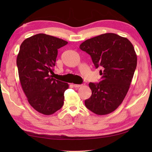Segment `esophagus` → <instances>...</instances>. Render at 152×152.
<instances>
[{
  "mask_svg": "<svg viewBox=\"0 0 152 152\" xmlns=\"http://www.w3.org/2000/svg\"><path fill=\"white\" fill-rule=\"evenodd\" d=\"M73 86L74 88H80V87H81L82 85H79V84H73Z\"/></svg>",
  "mask_w": 152,
  "mask_h": 152,
  "instance_id": "esophagus-1",
  "label": "esophagus"
}]
</instances>
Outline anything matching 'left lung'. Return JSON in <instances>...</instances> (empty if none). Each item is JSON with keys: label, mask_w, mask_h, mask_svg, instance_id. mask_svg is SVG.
Instances as JSON below:
<instances>
[{"label": "left lung", "mask_w": 152, "mask_h": 152, "mask_svg": "<svg viewBox=\"0 0 152 152\" xmlns=\"http://www.w3.org/2000/svg\"><path fill=\"white\" fill-rule=\"evenodd\" d=\"M100 68L101 81L89 83L91 97L85 101L89 110L97 115L114 112L121 104L129 89L137 64L134 47L127 38L105 33L86 40L80 46Z\"/></svg>", "instance_id": "obj_1"}]
</instances>
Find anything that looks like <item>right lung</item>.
<instances>
[{"label": "right lung", "mask_w": 152, "mask_h": 152, "mask_svg": "<svg viewBox=\"0 0 152 152\" xmlns=\"http://www.w3.org/2000/svg\"><path fill=\"white\" fill-rule=\"evenodd\" d=\"M68 42L40 33L25 39L17 56L19 78L31 106L44 115L59 110L64 104L67 83L53 78L57 50Z\"/></svg>", "instance_id": "1"}]
</instances>
